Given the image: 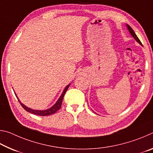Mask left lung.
Wrapping results in <instances>:
<instances>
[{"mask_svg":"<svg viewBox=\"0 0 153 153\" xmlns=\"http://www.w3.org/2000/svg\"><path fill=\"white\" fill-rule=\"evenodd\" d=\"M126 26H127V28H128V31H129V33H130V34H131V36H132V37L134 38V39L136 40V41L137 42H138V43L140 44V45L142 46V43H141V42H140V40H139V38H138V36H136L135 32H134V31L132 30V28H131V27L130 26H129V25H128V24H126Z\"/></svg>","mask_w":153,"mask_h":153,"instance_id":"8db88e82","label":"left lung"}]
</instances>
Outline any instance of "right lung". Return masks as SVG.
I'll use <instances>...</instances> for the list:
<instances>
[{
  "mask_svg": "<svg viewBox=\"0 0 153 153\" xmlns=\"http://www.w3.org/2000/svg\"><path fill=\"white\" fill-rule=\"evenodd\" d=\"M69 86H70V84H69L65 88V89L63 90V92H62L61 95L60 96V97L59 98L57 101L55 102V104L53 106H52L51 108H47V109H46V110H35V109H32V108L26 107V106L23 104V103L20 101L19 98L17 97L16 93H15V92H15V96H16V97L17 98L18 100H19V102H20L21 105H22L23 108H24L25 111H27V112L32 113V114H35V115H40V116H47V115H52V114L56 113V111H57L59 108H61L64 95H65V92H67V89H68Z\"/></svg>",
  "mask_w": 153,
  "mask_h": 153,
  "instance_id": "1",
  "label": "right lung"
}]
</instances>
